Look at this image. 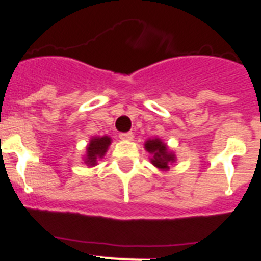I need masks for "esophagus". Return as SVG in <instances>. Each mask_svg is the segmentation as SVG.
Segmentation results:
<instances>
[{
  "label": "esophagus",
  "instance_id": "esophagus-1",
  "mask_svg": "<svg viewBox=\"0 0 261 261\" xmlns=\"http://www.w3.org/2000/svg\"><path fill=\"white\" fill-rule=\"evenodd\" d=\"M119 139L125 140V142H131L134 139V134L133 133H122L119 134Z\"/></svg>",
  "mask_w": 261,
  "mask_h": 261
}]
</instances>
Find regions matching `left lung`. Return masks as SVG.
<instances>
[{"instance_id": "8db88e82", "label": "left lung", "mask_w": 261, "mask_h": 261, "mask_svg": "<svg viewBox=\"0 0 261 261\" xmlns=\"http://www.w3.org/2000/svg\"><path fill=\"white\" fill-rule=\"evenodd\" d=\"M145 151L151 154L149 160L153 166H156L159 170L168 171L170 166L177 161L175 153L168 147L166 143H164L160 138H152L147 139L144 143Z\"/></svg>"}]
</instances>
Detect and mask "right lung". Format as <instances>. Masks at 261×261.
Returning <instances> with one entry per match:
<instances>
[{"instance_id": "add662e5", "label": "right lung", "mask_w": 261, "mask_h": 261, "mask_svg": "<svg viewBox=\"0 0 261 261\" xmlns=\"http://www.w3.org/2000/svg\"><path fill=\"white\" fill-rule=\"evenodd\" d=\"M110 144H112V138L108 135L91 138L86 148V156L83 159L84 164H87L90 168L97 165V161L105 156Z\"/></svg>"}]
</instances>
